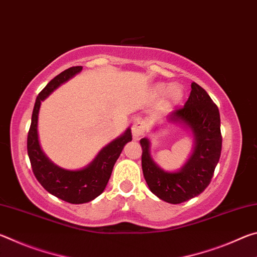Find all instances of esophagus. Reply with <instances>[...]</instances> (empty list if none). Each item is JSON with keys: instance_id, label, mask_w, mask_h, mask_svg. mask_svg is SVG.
Listing matches in <instances>:
<instances>
[{"instance_id": "esophagus-1", "label": "esophagus", "mask_w": 257, "mask_h": 257, "mask_svg": "<svg viewBox=\"0 0 257 257\" xmlns=\"http://www.w3.org/2000/svg\"><path fill=\"white\" fill-rule=\"evenodd\" d=\"M132 132H133V136L134 138L138 139L141 136L145 134L146 132V128H145V123L143 122L141 120H137L135 121L133 127H132Z\"/></svg>"}]
</instances>
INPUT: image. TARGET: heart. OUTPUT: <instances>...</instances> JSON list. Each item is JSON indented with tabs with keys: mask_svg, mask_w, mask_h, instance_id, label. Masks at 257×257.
<instances>
[{
	"mask_svg": "<svg viewBox=\"0 0 257 257\" xmlns=\"http://www.w3.org/2000/svg\"><path fill=\"white\" fill-rule=\"evenodd\" d=\"M165 90L164 97H163V104L164 106L170 107L175 104L179 103L181 101L182 96H184V92H182L181 86L179 85H171L167 87L165 85H160L158 87V92L162 93Z\"/></svg>",
	"mask_w": 257,
	"mask_h": 257,
	"instance_id": "1",
	"label": "heart"
}]
</instances>
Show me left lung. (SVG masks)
<instances>
[{"instance_id":"left-lung-1","label":"left lung","mask_w":257,"mask_h":257,"mask_svg":"<svg viewBox=\"0 0 257 257\" xmlns=\"http://www.w3.org/2000/svg\"><path fill=\"white\" fill-rule=\"evenodd\" d=\"M168 118L191 129L196 142L193 155L180 171H163L151 158L149 139L142 138V168L152 193L164 202L180 204L203 193L210 185L222 150L220 113L206 90L191 82L185 105L172 111Z\"/></svg>"}]
</instances>
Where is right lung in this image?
Instances as JSON below:
<instances>
[{"label": "right lung", "mask_w": 257, "mask_h": 257, "mask_svg": "<svg viewBox=\"0 0 257 257\" xmlns=\"http://www.w3.org/2000/svg\"><path fill=\"white\" fill-rule=\"evenodd\" d=\"M81 69L82 67L78 66L62 71L60 75L54 77L38 94L27 137L28 156L36 179L50 194L71 204L90 202L103 193L123 146L133 139L132 130L127 129L122 136L114 139L104 147L88 167L77 171L59 168L43 153L37 135V120L41 102L49 96L56 87L81 71Z\"/></svg>", "instance_id": "add662e5"}]
</instances>
